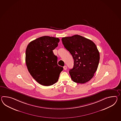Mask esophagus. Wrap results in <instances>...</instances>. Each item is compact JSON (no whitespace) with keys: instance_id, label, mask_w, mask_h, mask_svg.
I'll return each instance as SVG.
<instances>
[{"instance_id":"1","label":"esophagus","mask_w":121,"mask_h":121,"mask_svg":"<svg viewBox=\"0 0 121 121\" xmlns=\"http://www.w3.org/2000/svg\"><path fill=\"white\" fill-rule=\"evenodd\" d=\"M63 69H64L65 70H66L67 69V66H66V65H65L64 66V67H63Z\"/></svg>"}]
</instances>
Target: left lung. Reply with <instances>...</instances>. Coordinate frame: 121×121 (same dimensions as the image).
<instances>
[{"label":"left lung","mask_w":121,"mask_h":121,"mask_svg":"<svg viewBox=\"0 0 121 121\" xmlns=\"http://www.w3.org/2000/svg\"><path fill=\"white\" fill-rule=\"evenodd\" d=\"M62 44L74 59L69 73L74 82L84 83L94 76L100 60V54L94 42L79 35L62 38Z\"/></svg>","instance_id":"1"}]
</instances>
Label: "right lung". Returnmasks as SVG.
<instances>
[{"label": "right lung", "mask_w": 121, "mask_h": 121, "mask_svg": "<svg viewBox=\"0 0 121 121\" xmlns=\"http://www.w3.org/2000/svg\"><path fill=\"white\" fill-rule=\"evenodd\" d=\"M59 39L44 36L31 41L26 50L25 62L31 76L42 85H53L58 80L62 67L58 65L53 50Z\"/></svg>", "instance_id": "add662e5"}]
</instances>
